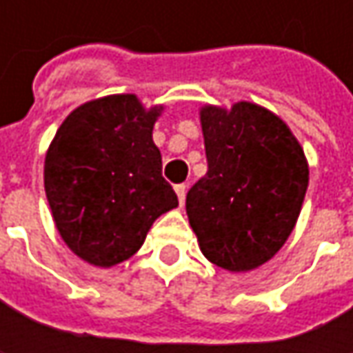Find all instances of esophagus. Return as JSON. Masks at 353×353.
<instances>
[{"label": "esophagus", "instance_id": "34e87169", "mask_svg": "<svg viewBox=\"0 0 353 353\" xmlns=\"http://www.w3.org/2000/svg\"><path fill=\"white\" fill-rule=\"evenodd\" d=\"M174 192H176V196H179V202H181V206H183L184 196H186V184H176V186H174Z\"/></svg>", "mask_w": 353, "mask_h": 353}]
</instances>
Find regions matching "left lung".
I'll use <instances>...</instances> for the list:
<instances>
[{
    "mask_svg": "<svg viewBox=\"0 0 353 353\" xmlns=\"http://www.w3.org/2000/svg\"><path fill=\"white\" fill-rule=\"evenodd\" d=\"M208 172L186 194L204 257L228 271L269 261L291 236L308 186V165L275 114L239 102L200 112Z\"/></svg>",
    "mask_w": 353,
    "mask_h": 353,
    "instance_id": "1",
    "label": "left lung"
}]
</instances>
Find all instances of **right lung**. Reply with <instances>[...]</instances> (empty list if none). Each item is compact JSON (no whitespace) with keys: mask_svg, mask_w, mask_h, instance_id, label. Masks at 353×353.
<instances>
[{"mask_svg":"<svg viewBox=\"0 0 353 353\" xmlns=\"http://www.w3.org/2000/svg\"><path fill=\"white\" fill-rule=\"evenodd\" d=\"M159 114L133 94L100 98L76 108L48 147L45 190L54 224L88 263L129 259L157 218L179 206L153 143Z\"/></svg>","mask_w":353,"mask_h":353,"instance_id":"1","label":"right lung"}]
</instances>
